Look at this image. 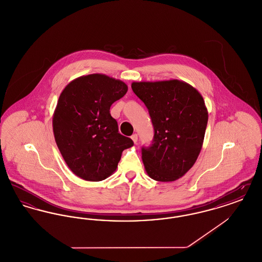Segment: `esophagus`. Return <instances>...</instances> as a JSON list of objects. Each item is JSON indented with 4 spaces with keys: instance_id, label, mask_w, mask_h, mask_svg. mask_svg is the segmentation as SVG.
<instances>
[{
    "instance_id": "34e87169",
    "label": "esophagus",
    "mask_w": 262,
    "mask_h": 262,
    "mask_svg": "<svg viewBox=\"0 0 262 262\" xmlns=\"http://www.w3.org/2000/svg\"><path fill=\"white\" fill-rule=\"evenodd\" d=\"M130 138H132V139H133V141H134V142H135V143H136V144H137V134H135V135H133V136H132V137H130Z\"/></svg>"
}]
</instances>
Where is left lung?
<instances>
[{"instance_id": "obj_1", "label": "left lung", "mask_w": 262, "mask_h": 262, "mask_svg": "<svg viewBox=\"0 0 262 262\" xmlns=\"http://www.w3.org/2000/svg\"><path fill=\"white\" fill-rule=\"evenodd\" d=\"M133 91L148 109L154 127L141 155L146 173L158 182H173L187 173L202 147L208 113L200 92L172 79L133 82Z\"/></svg>"}]
</instances>
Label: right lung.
<instances>
[{
	"label": "right lung",
	"mask_w": 262,
	"mask_h": 262,
	"mask_svg": "<svg viewBox=\"0 0 262 262\" xmlns=\"http://www.w3.org/2000/svg\"><path fill=\"white\" fill-rule=\"evenodd\" d=\"M127 91L125 82L107 75H83L62 90L53 117L58 148L69 168L90 182L107 179L116 171L122 152L134 145L119 133L110 114L114 102Z\"/></svg>",
	"instance_id": "add662e5"
}]
</instances>
